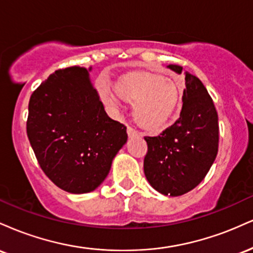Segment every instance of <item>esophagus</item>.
Listing matches in <instances>:
<instances>
[{
	"mask_svg": "<svg viewBox=\"0 0 253 253\" xmlns=\"http://www.w3.org/2000/svg\"><path fill=\"white\" fill-rule=\"evenodd\" d=\"M127 134H128V136H135L139 134V132L135 128H133L132 126H127Z\"/></svg>",
	"mask_w": 253,
	"mask_h": 253,
	"instance_id": "obj_1",
	"label": "esophagus"
}]
</instances>
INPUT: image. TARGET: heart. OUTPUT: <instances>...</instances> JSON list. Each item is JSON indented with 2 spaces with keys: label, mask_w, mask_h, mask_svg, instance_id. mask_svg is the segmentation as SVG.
<instances>
[{
  "label": "heart",
  "mask_w": 253,
  "mask_h": 253,
  "mask_svg": "<svg viewBox=\"0 0 253 253\" xmlns=\"http://www.w3.org/2000/svg\"><path fill=\"white\" fill-rule=\"evenodd\" d=\"M100 94L104 104L114 113L121 109L120 97L133 103L135 121L149 130L164 128L181 101L172 81L143 72L121 77L115 84V91L102 84Z\"/></svg>",
  "instance_id": "b5f03b06"
}]
</instances>
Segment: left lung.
Here are the masks:
<instances>
[{
    "mask_svg": "<svg viewBox=\"0 0 253 253\" xmlns=\"http://www.w3.org/2000/svg\"><path fill=\"white\" fill-rule=\"evenodd\" d=\"M177 74L182 66L169 65ZM183 106L175 124L157 136H144V172L159 193L179 196L199 185L219 149L217 113L211 95L196 76L185 74Z\"/></svg>",
    "mask_w": 253,
    "mask_h": 253,
    "instance_id": "1",
    "label": "left lung"
}]
</instances>
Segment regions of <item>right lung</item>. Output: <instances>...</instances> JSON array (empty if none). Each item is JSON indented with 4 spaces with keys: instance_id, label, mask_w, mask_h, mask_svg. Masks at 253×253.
<instances>
[{
    "instance_id": "obj_1",
    "label": "right lung",
    "mask_w": 253,
    "mask_h": 253,
    "mask_svg": "<svg viewBox=\"0 0 253 253\" xmlns=\"http://www.w3.org/2000/svg\"><path fill=\"white\" fill-rule=\"evenodd\" d=\"M27 136L45 175L72 194L96 189L127 141L126 126L107 115L81 66L54 71L34 90Z\"/></svg>"
}]
</instances>
